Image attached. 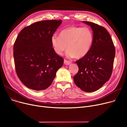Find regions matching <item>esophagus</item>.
Returning <instances> with one entry per match:
<instances>
[{
	"mask_svg": "<svg viewBox=\"0 0 127 127\" xmlns=\"http://www.w3.org/2000/svg\"><path fill=\"white\" fill-rule=\"evenodd\" d=\"M64 63L65 65H69V64H70L71 63V62L69 61H67V60H64Z\"/></svg>",
	"mask_w": 127,
	"mask_h": 127,
	"instance_id": "34e87169",
	"label": "esophagus"
}]
</instances>
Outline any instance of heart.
I'll return each instance as SVG.
<instances>
[{
  "mask_svg": "<svg viewBox=\"0 0 127 127\" xmlns=\"http://www.w3.org/2000/svg\"><path fill=\"white\" fill-rule=\"evenodd\" d=\"M93 39V32L89 28L71 26L62 30L60 36L53 35L51 43L58 55H62L67 47L66 56L68 57L81 58L90 51Z\"/></svg>",
  "mask_w": 127,
  "mask_h": 127,
  "instance_id": "b5f03b06",
  "label": "heart"
}]
</instances>
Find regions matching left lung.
<instances>
[{
  "label": "left lung",
  "instance_id": "left-lung-1",
  "mask_svg": "<svg viewBox=\"0 0 127 127\" xmlns=\"http://www.w3.org/2000/svg\"><path fill=\"white\" fill-rule=\"evenodd\" d=\"M90 26L94 39L89 53L76 63L79 71L74 77L76 85L85 92L96 91L110 79L112 72L115 49L107 30L94 23Z\"/></svg>",
  "mask_w": 127,
  "mask_h": 127
}]
</instances>
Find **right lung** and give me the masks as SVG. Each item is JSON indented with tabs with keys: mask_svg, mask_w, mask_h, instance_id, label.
I'll use <instances>...</instances> for the list:
<instances>
[{
	"mask_svg": "<svg viewBox=\"0 0 127 127\" xmlns=\"http://www.w3.org/2000/svg\"><path fill=\"white\" fill-rule=\"evenodd\" d=\"M61 23V20L36 22L24 28L16 39L13 56L16 74L29 89H47L63 64V59L54 51L51 43Z\"/></svg>",
	"mask_w": 127,
	"mask_h": 127,
	"instance_id": "obj_1",
	"label": "right lung"
}]
</instances>
